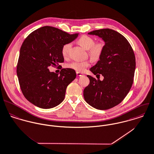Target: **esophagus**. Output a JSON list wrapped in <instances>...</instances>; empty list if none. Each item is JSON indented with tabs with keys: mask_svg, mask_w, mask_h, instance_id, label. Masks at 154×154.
<instances>
[{
	"mask_svg": "<svg viewBox=\"0 0 154 154\" xmlns=\"http://www.w3.org/2000/svg\"><path fill=\"white\" fill-rule=\"evenodd\" d=\"M76 75H77V76H82V75H83V74H82L81 73L78 72H76Z\"/></svg>",
	"mask_w": 154,
	"mask_h": 154,
	"instance_id": "esophagus-1",
	"label": "esophagus"
}]
</instances>
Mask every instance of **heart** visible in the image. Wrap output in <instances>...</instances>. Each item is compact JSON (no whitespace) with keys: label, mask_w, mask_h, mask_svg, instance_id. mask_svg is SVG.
<instances>
[{"label":"heart","mask_w":154,"mask_h":154,"mask_svg":"<svg viewBox=\"0 0 154 154\" xmlns=\"http://www.w3.org/2000/svg\"><path fill=\"white\" fill-rule=\"evenodd\" d=\"M78 43L85 49L88 50V54L93 61H98L102 57L105 44L102 41L95 43L94 39L87 35L82 36L78 40ZM72 47L71 43L65 44L61 48V54L64 57H67ZM90 65L89 60L74 61L67 64V67L75 70L78 72H84Z\"/></svg>","instance_id":"heart-1"}]
</instances>
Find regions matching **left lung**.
I'll return each instance as SVG.
<instances>
[{"mask_svg":"<svg viewBox=\"0 0 154 154\" xmlns=\"http://www.w3.org/2000/svg\"><path fill=\"white\" fill-rule=\"evenodd\" d=\"M88 34L99 36L105 42L100 60L90 69L104 79L100 81L87 75L90 84L84 90V97L96 109H109L121 102L131 88L136 67L134 53L127 39L113 30H96Z\"/></svg>","mask_w":154,"mask_h":154,"instance_id":"obj_1","label":"left lung"}]
</instances>
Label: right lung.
<instances>
[{
	"label": "right lung",
	"instance_id": "add662e5",
	"mask_svg": "<svg viewBox=\"0 0 154 154\" xmlns=\"http://www.w3.org/2000/svg\"><path fill=\"white\" fill-rule=\"evenodd\" d=\"M78 34L70 35L57 28L44 26L32 32L20 52L17 73L25 98L42 109L57 106L64 99L66 88L76 76L72 69H62L60 75L48 67L64 62L62 47L74 41ZM62 68V67H61Z\"/></svg>",
	"mask_w": 154,
	"mask_h": 154
}]
</instances>
